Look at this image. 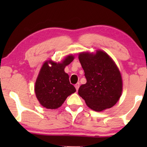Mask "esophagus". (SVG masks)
I'll return each instance as SVG.
<instances>
[{
	"label": "esophagus",
	"mask_w": 147,
	"mask_h": 147,
	"mask_svg": "<svg viewBox=\"0 0 147 147\" xmlns=\"http://www.w3.org/2000/svg\"><path fill=\"white\" fill-rule=\"evenodd\" d=\"M79 86H80V84H79V82H77V83L75 85V88H76V90H77V91L78 90Z\"/></svg>",
	"instance_id": "1"
}]
</instances>
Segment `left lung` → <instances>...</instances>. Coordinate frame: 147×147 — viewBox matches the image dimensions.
Wrapping results in <instances>:
<instances>
[{
    "instance_id": "left-lung-1",
    "label": "left lung",
    "mask_w": 147,
    "mask_h": 147,
    "mask_svg": "<svg viewBox=\"0 0 147 147\" xmlns=\"http://www.w3.org/2000/svg\"><path fill=\"white\" fill-rule=\"evenodd\" d=\"M79 60L87 81L79 87V96L93 111L99 112L113 107L122 92V76L113 60L102 50L95 54L82 52Z\"/></svg>"
}]
</instances>
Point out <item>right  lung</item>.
Wrapping results in <instances>:
<instances>
[{
	"mask_svg": "<svg viewBox=\"0 0 147 147\" xmlns=\"http://www.w3.org/2000/svg\"><path fill=\"white\" fill-rule=\"evenodd\" d=\"M73 60L74 56L71 55L65 57L61 63L49 60L42 65L35 83L34 91L37 99L43 107L58 109L69 95L76 91L75 86L70 83L68 75L64 71L65 67Z\"/></svg>",
	"mask_w": 147,
	"mask_h": 147,
	"instance_id": "add662e5",
	"label": "right lung"
}]
</instances>
